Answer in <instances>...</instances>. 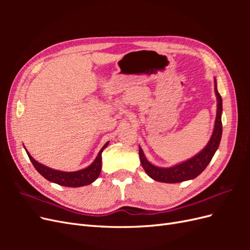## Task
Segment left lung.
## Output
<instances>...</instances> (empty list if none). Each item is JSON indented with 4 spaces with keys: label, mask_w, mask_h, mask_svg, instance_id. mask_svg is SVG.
<instances>
[{
    "label": "left lung",
    "mask_w": 250,
    "mask_h": 250,
    "mask_svg": "<svg viewBox=\"0 0 250 250\" xmlns=\"http://www.w3.org/2000/svg\"><path fill=\"white\" fill-rule=\"evenodd\" d=\"M215 93L217 97V115L214 126V131L211 133V137L198 154H196L190 160L177 164L170 168H162L156 167V166L151 164L144 154L141 147H139L140 153V161L143 166L144 170L152 179L161 183L167 184H176L181 183V181L190 180L195 177H197L199 174L203 172V170L208 167V165L213 158L215 152L217 151L219 144H220L222 137V122H221V115H222V98L220 94L218 93L217 89V82L215 79Z\"/></svg>",
    "instance_id": "left-lung-1"
}]
</instances>
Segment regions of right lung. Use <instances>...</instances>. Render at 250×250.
I'll return each mask as SVG.
<instances>
[{"mask_svg": "<svg viewBox=\"0 0 250 250\" xmlns=\"http://www.w3.org/2000/svg\"><path fill=\"white\" fill-rule=\"evenodd\" d=\"M109 142H107L102 147V149L99 151L95 161L90 164L88 167L85 169H82L79 171L75 172H63L59 170H54L52 168L43 166L42 164L36 162L34 158L30 155V153L26 150V152L31 161L34 168L37 170L42 176H43L47 180L51 181V183L57 184L59 186L63 187H71V188H78L87 186L89 184L94 183V181L99 176L101 172V166H102V152L103 150L108 146ZM26 149V148H25Z\"/></svg>", "mask_w": 250, "mask_h": 250, "instance_id": "obj_1", "label": "right lung"}]
</instances>
